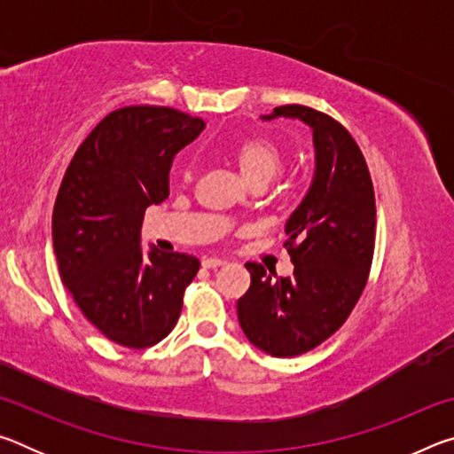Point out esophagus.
I'll return each mask as SVG.
<instances>
[{
	"mask_svg": "<svg viewBox=\"0 0 454 454\" xmlns=\"http://www.w3.org/2000/svg\"><path fill=\"white\" fill-rule=\"evenodd\" d=\"M224 264H226V260H222V258H202L204 268H220Z\"/></svg>",
	"mask_w": 454,
	"mask_h": 454,
	"instance_id": "34e87169",
	"label": "esophagus"
}]
</instances>
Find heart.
I'll list each match as a JSON object with an SVG mask.
<instances>
[{
    "instance_id": "1",
    "label": "heart",
    "mask_w": 454,
    "mask_h": 454,
    "mask_svg": "<svg viewBox=\"0 0 454 454\" xmlns=\"http://www.w3.org/2000/svg\"><path fill=\"white\" fill-rule=\"evenodd\" d=\"M234 156L242 174L256 186H262L268 180H272L284 164L280 145L260 136L244 140L236 148ZM192 178H194V170H192V166H186L182 170V182H190Z\"/></svg>"
}]
</instances>
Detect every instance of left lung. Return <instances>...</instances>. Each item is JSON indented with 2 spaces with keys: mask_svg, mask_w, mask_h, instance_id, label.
Here are the masks:
<instances>
[{
  "mask_svg": "<svg viewBox=\"0 0 454 454\" xmlns=\"http://www.w3.org/2000/svg\"><path fill=\"white\" fill-rule=\"evenodd\" d=\"M280 116L312 128L317 153L310 188L284 226L294 272L282 278L248 262L250 288L236 309L254 347L288 358L317 348L356 306L372 264L376 204L366 160L347 128L298 104L262 120Z\"/></svg>",
  "mask_w": 454,
  "mask_h": 454,
  "instance_id": "8db88e82",
  "label": "left lung"
}]
</instances>
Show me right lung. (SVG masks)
I'll use <instances>...</instances> for the list:
<instances>
[{
  "label": "right lung",
  "mask_w": 454,
  "mask_h": 454,
  "mask_svg": "<svg viewBox=\"0 0 454 454\" xmlns=\"http://www.w3.org/2000/svg\"><path fill=\"white\" fill-rule=\"evenodd\" d=\"M204 120L162 106L107 114L67 166L51 236L61 280L91 325L116 344L148 348L172 333L200 260L142 250V220L170 194L172 160Z\"/></svg>",
  "instance_id": "right-lung-1"
}]
</instances>
